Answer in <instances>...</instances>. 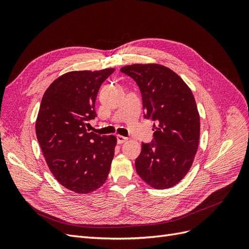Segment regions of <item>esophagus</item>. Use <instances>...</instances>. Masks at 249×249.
<instances>
[{
	"instance_id": "obj_1",
	"label": "esophagus",
	"mask_w": 249,
	"mask_h": 249,
	"mask_svg": "<svg viewBox=\"0 0 249 249\" xmlns=\"http://www.w3.org/2000/svg\"><path fill=\"white\" fill-rule=\"evenodd\" d=\"M116 138H117V142L119 143V144H122V143H124L125 141H127V138L122 136V135H117Z\"/></svg>"
}]
</instances>
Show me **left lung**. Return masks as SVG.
Segmentation results:
<instances>
[{
    "label": "left lung",
    "instance_id": "1",
    "mask_svg": "<svg viewBox=\"0 0 249 249\" xmlns=\"http://www.w3.org/2000/svg\"><path fill=\"white\" fill-rule=\"evenodd\" d=\"M122 72L133 78L142 94L144 117L156 122L154 140L142 143L137 173L155 189H168L184 178L197 152L200 120L193 93L168 67L132 64Z\"/></svg>",
    "mask_w": 249,
    "mask_h": 249
}]
</instances>
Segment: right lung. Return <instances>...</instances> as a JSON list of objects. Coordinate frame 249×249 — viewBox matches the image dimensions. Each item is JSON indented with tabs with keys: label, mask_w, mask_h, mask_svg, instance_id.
Wrapping results in <instances>:
<instances>
[{
	"label": "right lung",
	"mask_w": 249,
	"mask_h": 249,
	"mask_svg": "<svg viewBox=\"0 0 249 249\" xmlns=\"http://www.w3.org/2000/svg\"><path fill=\"white\" fill-rule=\"evenodd\" d=\"M114 71L66 72L42 96L35 124L37 140L53 176L72 192L91 193L108 178L116 137L88 133L86 125L96 116L101 85Z\"/></svg>",
	"instance_id": "obj_1"
}]
</instances>
